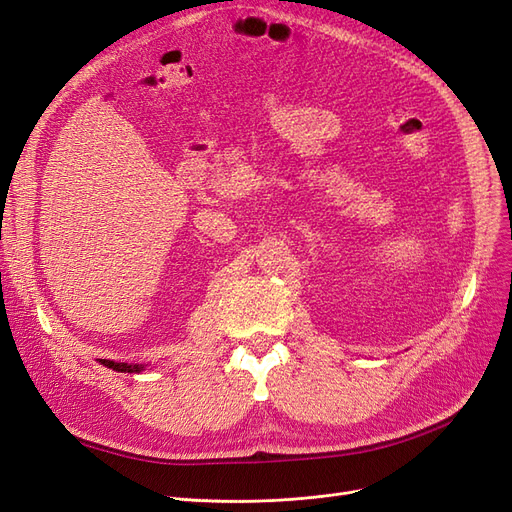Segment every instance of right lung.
<instances>
[{
    "instance_id": "1",
    "label": "right lung",
    "mask_w": 512,
    "mask_h": 512,
    "mask_svg": "<svg viewBox=\"0 0 512 512\" xmlns=\"http://www.w3.org/2000/svg\"><path fill=\"white\" fill-rule=\"evenodd\" d=\"M100 365L113 369V371H121V374H141V371L147 367V365H134V363H115V361H108V359H98Z\"/></svg>"
}]
</instances>
